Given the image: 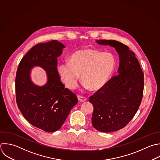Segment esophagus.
<instances>
[{"mask_svg":"<svg viewBox=\"0 0 160 160\" xmlns=\"http://www.w3.org/2000/svg\"><path fill=\"white\" fill-rule=\"evenodd\" d=\"M78 100L80 101L81 102H85L86 101H87L86 98H85L84 96H80V95L78 96Z\"/></svg>","mask_w":160,"mask_h":160,"instance_id":"1","label":"esophagus"}]
</instances>
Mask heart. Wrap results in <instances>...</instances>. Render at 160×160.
I'll return each instance as SVG.
<instances>
[{
  "label": "heart",
  "mask_w": 160,
  "mask_h": 160,
  "mask_svg": "<svg viewBox=\"0 0 160 160\" xmlns=\"http://www.w3.org/2000/svg\"><path fill=\"white\" fill-rule=\"evenodd\" d=\"M115 66L113 56L92 49L79 50L69 58V62L58 64V74L70 89L78 84L80 75L86 88L92 91L100 89L106 83Z\"/></svg>",
  "instance_id": "heart-1"
}]
</instances>
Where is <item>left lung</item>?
<instances>
[{"instance_id":"8db88e82","label":"left lung","mask_w":160,"mask_h":160,"mask_svg":"<svg viewBox=\"0 0 160 160\" xmlns=\"http://www.w3.org/2000/svg\"><path fill=\"white\" fill-rule=\"evenodd\" d=\"M96 42L114 48L119 58L118 74L89 97L94 106L93 127L111 132L125 127L136 113L143 95L144 74L134 53L127 46L114 40Z\"/></svg>"}]
</instances>
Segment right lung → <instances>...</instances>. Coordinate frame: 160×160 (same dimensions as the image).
<instances>
[{
	"label": "right lung",
	"instance_id": "obj_1",
	"mask_svg": "<svg viewBox=\"0 0 160 160\" xmlns=\"http://www.w3.org/2000/svg\"><path fill=\"white\" fill-rule=\"evenodd\" d=\"M64 48L56 40L36 45L22 58L16 73V101L19 110L30 124L49 132L61 128L78 102L76 95L64 88L58 72L57 59ZM34 66L47 71L48 82L42 87L31 81L30 70Z\"/></svg>",
	"mask_w": 160,
	"mask_h": 160
}]
</instances>
